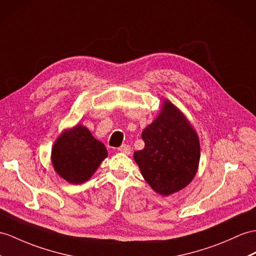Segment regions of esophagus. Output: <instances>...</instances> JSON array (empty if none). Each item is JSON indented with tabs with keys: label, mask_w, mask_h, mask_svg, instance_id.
Segmentation results:
<instances>
[{
	"label": "esophagus",
	"mask_w": 256,
	"mask_h": 256,
	"mask_svg": "<svg viewBox=\"0 0 256 256\" xmlns=\"http://www.w3.org/2000/svg\"><path fill=\"white\" fill-rule=\"evenodd\" d=\"M118 151H120V153H124V154H130V152H132V148H130V146L128 144H122V146L118 148Z\"/></svg>",
	"instance_id": "1"
}]
</instances>
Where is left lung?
I'll return each instance as SVG.
<instances>
[{"mask_svg": "<svg viewBox=\"0 0 256 256\" xmlns=\"http://www.w3.org/2000/svg\"><path fill=\"white\" fill-rule=\"evenodd\" d=\"M146 146L134 158L143 178L164 196L188 186L200 162V141L186 116L165 100L160 113L142 132Z\"/></svg>", "mask_w": 256, "mask_h": 256, "instance_id": "obj_1", "label": "left lung"}]
</instances>
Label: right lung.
I'll list each match as a JSON object with an SVG mask.
<instances>
[{
  "mask_svg": "<svg viewBox=\"0 0 256 256\" xmlns=\"http://www.w3.org/2000/svg\"><path fill=\"white\" fill-rule=\"evenodd\" d=\"M108 156V150L82 124L65 130L52 148L55 172L70 184L89 180Z\"/></svg>",
  "mask_w": 256,
  "mask_h": 256,
  "instance_id": "add662e5",
  "label": "right lung"
}]
</instances>
